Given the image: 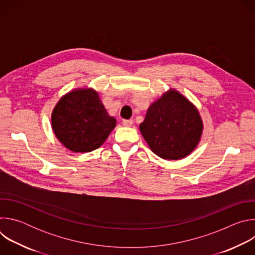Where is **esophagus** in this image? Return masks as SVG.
<instances>
[{"label":"esophagus","mask_w":255,"mask_h":255,"mask_svg":"<svg viewBox=\"0 0 255 255\" xmlns=\"http://www.w3.org/2000/svg\"><path fill=\"white\" fill-rule=\"evenodd\" d=\"M122 124H123V126H125V127H130V126H132V124H133V120H123Z\"/></svg>","instance_id":"34e87169"}]
</instances>
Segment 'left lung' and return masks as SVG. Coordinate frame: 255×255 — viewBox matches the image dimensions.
I'll list each match as a JSON object with an SVG mask.
<instances>
[{
	"instance_id": "8db88e82",
	"label": "left lung",
	"mask_w": 255,
	"mask_h": 255,
	"mask_svg": "<svg viewBox=\"0 0 255 255\" xmlns=\"http://www.w3.org/2000/svg\"><path fill=\"white\" fill-rule=\"evenodd\" d=\"M139 129L153 153L163 159L176 160L197 147L203 122L197 108L170 89L149 106Z\"/></svg>"
}]
</instances>
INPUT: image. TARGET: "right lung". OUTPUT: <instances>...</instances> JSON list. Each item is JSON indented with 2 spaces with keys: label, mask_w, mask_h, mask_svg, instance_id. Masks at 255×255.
<instances>
[{
  "label": "right lung",
  "mask_w": 255,
  "mask_h": 255,
  "mask_svg": "<svg viewBox=\"0 0 255 255\" xmlns=\"http://www.w3.org/2000/svg\"><path fill=\"white\" fill-rule=\"evenodd\" d=\"M52 129L57 139L74 152H91L105 142L116 127L98 93L77 89L64 95L51 114Z\"/></svg>",
  "instance_id": "right-lung-1"
}]
</instances>
